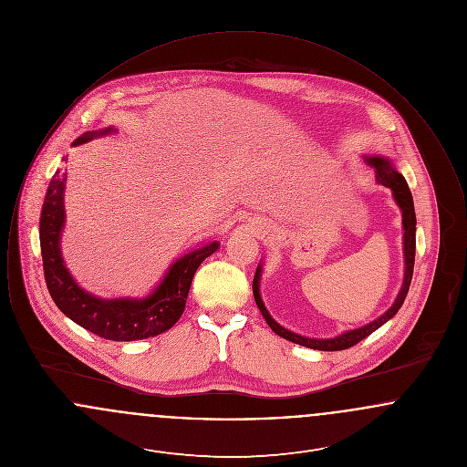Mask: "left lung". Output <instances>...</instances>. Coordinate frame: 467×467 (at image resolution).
Wrapping results in <instances>:
<instances>
[{"mask_svg": "<svg viewBox=\"0 0 467 467\" xmlns=\"http://www.w3.org/2000/svg\"><path fill=\"white\" fill-rule=\"evenodd\" d=\"M375 170H377V180L385 185V187H390L392 192H394V198L398 201V204L402 210V227H404V261H406V269H404V282H402V289H400V296L396 299V303L392 305V308L383 313L379 318H377L375 322L360 327V329H354V331H348V333L341 334V336H336L331 339H313V337H305V336H299V334L290 333L287 329H284L280 324H276L271 315L267 313L265 308V303L261 299V294H259V276H261V267H257L255 271V276H254V284H252V289H254V299L259 306V310L263 313L265 320L267 322V326L285 339H289L292 343H297L301 347H308L313 350H324V352H337V350H347L350 347L357 345L358 341H362L366 336H369L371 333H375L379 326H383L389 318H392L398 310L400 308V305L404 303L406 299V294L410 290V284H411V276H413V265H415V231H417V217H415V206H413V198H411V191L406 183L404 177L398 173L390 162L387 159H381V157H368L366 159Z\"/></svg>", "mask_w": 467, "mask_h": 467, "instance_id": "left-lung-1", "label": "left lung"}]
</instances>
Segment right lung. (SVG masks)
I'll use <instances>...</instances> for the list:
<instances>
[{
    "mask_svg": "<svg viewBox=\"0 0 467 467\" xmlns=\"http://www.w3.org/2000/svg\"><path fill=\"white\" fill-rule=\"evenodd\" d=\"M109 131L110 130L88 131L78 136L73 145L86 143ZM65 182L67 175L56 171L48 183L40 215L45 284L57 308L84 329L111 341L143 339L173 327L185 308V299L196 269L219 248V244H206L178 259L156 292L147 299H98L80 289L63 265L59 238L65 223Z\"/></svg>",
    "mask_w": 467,
    "mask_h": 467,
    "instance_id": "1",
    "label": "right lung"
}]
</instances>
